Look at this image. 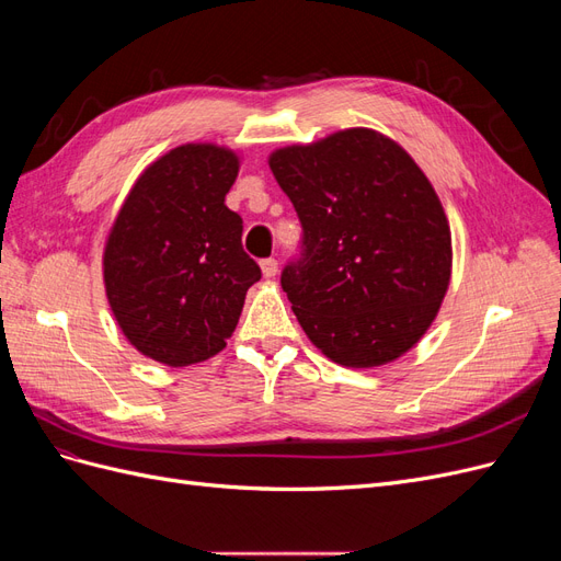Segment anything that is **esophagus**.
Returning <instances> with one entry per match:
<instances>
[{
  "label": "esophagus",
  "instance_id": "1",
  "mask_svg": "<svg viewBox=\"0 0 561 561\" xmlns=\"http://www.w3.org/2000/svg\"><path fill=\"white\" fill-rule=\"evenodd\" d=\"M260 266H262V274H264L266 278H274V276L278 274V262H276L274 257H266V260H262V262H260Z\"/></svg>",
  "mask_w": 561,
  "mask_h": 561
}]
</instances>
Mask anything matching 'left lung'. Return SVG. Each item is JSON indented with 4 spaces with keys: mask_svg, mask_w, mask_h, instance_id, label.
Masks as SVG:
<instances>
[{
    "mask_svg": "<svg viewBox=\"0 0 561 561\" xmlns=\"http://www.w3.org/2000/svg\"><path fill=\"white\" fill-rule=\"evenodd\" d=\"M301 222L280 285L330 360L379 367L426 334L451 276V233L433 184L369 128L339 130L268 159Z\"/></svg>",
    "mask_w": 561,
    "mask_h": 561,
    "instance_id": "8db88e82",
    "label": "left lung"
}]
</instances>
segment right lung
<instances>
[{
  "label": "right lung",
  "instance_id": "right-lung-1",
  "mask_svg": "<svg viewBox=\"0 0 561 561\" xmlns=\"http://www.w3.org/2000/svg\"><path fill=\"white\" fill-rule=\"evenodd\" d=\"M239 157L217 145L168 151L133 184L105 245V290L128 342L186 367L227 346L262 271L225 206Z\"/></svg>",
  "mask_w": 561,
  "mask_h": 561
}]
</instances>
